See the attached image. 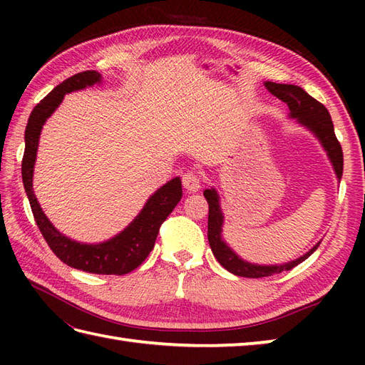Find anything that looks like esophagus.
I'll use <instances>...</instances> for the list:
<instances>
[{
	"instance_id": "obj_1",
	"label": "esophagus",
	"mask_w": 365,
	"mask_h": 365,
	"mask_svg": "<svg viewBox=\"0 0 365 365\" xmlns=\"http://www.w3.org/2000/svg\"><path fill=\"white\" fill-rule=\"evenodd\" d=\"M183 187L187 188L191 192H196L202 187V177H200L199 173H195V170H190L183 175Z\"/></svg>"
}]
</instances>
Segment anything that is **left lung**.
<instances>
[{"mask_svg": "<svg viewBox=\"0 0 365 365\" xmlns=\"http://www.w3.org/2000/svg\"><path fill=\"white\" fill-rule=\"evenodd\" d=\"M265 88L274 97L289 105L292 119L311 130L312 133L319 138V141L322 143L323 149L327 150L328 158L331 160L332 166H334L336 175L340 180L344 173V152L342 147H340V143L337 141L334 125H332L331 115L327 108H324V105L317 102V100L309 96L304 89L294 86V84H279L267 81ZM204 196L208 202V243H210L216 260H218L227 271H230L232 274L242 277H267L279 274L282 273V271H289L299 265L301 262H304L309 255H312L315 252V250L320 245L319 242L311 251L301 255L299 259L282 263V265H255V263L246 262L243 259H240L221 237L224 216L220 207L218 192L215 191V188L205 190Z\"/></svg>", "mask_w": 365, "mask_h": 365, "instance_id": "obj_1", "label": "left lung"}]
</instances>
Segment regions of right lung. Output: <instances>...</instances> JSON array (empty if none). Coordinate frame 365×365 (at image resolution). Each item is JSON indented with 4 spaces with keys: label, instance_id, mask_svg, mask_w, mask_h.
Instances as JSON below:
<instances>
[{
    "label": "right lung",
    "instance_id": "obj_1",
    "mask_svg": "<svg viewBox=\"0 0 365 365\" xmlns=\"http://www.w3.org/2000/svg\"><path fill=\"white\" fill-rule=\"evenodd\" d=\"M100 81H102V75L96 71L76 73L58 84L48 96L34 106L25 130V153H23L21 161V178L37 227L43 235L45 242L48 243L50 250L56 254L59 260H63L72 268L86 271V273L122 276L141 265L153 250L160 226L168 218L169 213L174 210L178 200L182 199L180 177L173 178L166 185H163L160 190L155 191L145 202L141 213L120 234L98 245L80 243L61 234L42 212L33 190L37 145L45 120L61 105L64 96L68 92L84 89Z\"/></svg>",
    "mask_w": 365,
    "mask_h": 365
}]
</instances>
